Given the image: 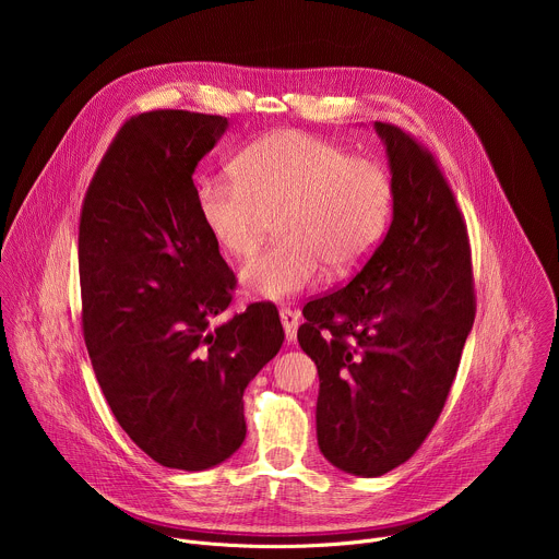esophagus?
<instances>
[{
	"instance_id": "34e87169",
	"label": "esophagus",
	"mask_w": 559,
	"mask_h": 559,
	"mask_svg": "<svg viewBox=\"0 0 559 559\" xmlns=\"http://www.w3.org/2000/svg\"><path fill=\"white\" fill-rule=\"evenodd\" d=\"M281 323H283V330H285V341L294 343L298 325H300V313L292 307H281Z\"/></svg>"
}]
</instances>
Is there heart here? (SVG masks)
<instances>
[{"label":"heart","instance_id":"b5f03b06","mask_svg":"<svg viewBox=\"0 0 559 559\" xmlns=\"http://www.w3.org/2000/svg\"><path fill=\"white\" fill-rule=\"evenodd\" d=\"M199 218L229 257L246 259L276 214V241L241 272L248 292L289 298L321 281L323 267L349 274L380 243L393 207L389 173L371 158L298 130L270 132L238 152L234 175L194 186Z\"/></svg>","mask_w":559,"mask_h":559}]
</instances>
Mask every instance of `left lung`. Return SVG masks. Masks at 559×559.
Returning a JSON list of instances; mask_svg holds the SVG:
<instances>
[{"mask_svg":"<svg viewBox=\"0 0 559 559\" xmlns=\"http://www.w3.org/2000/svg\"><path fill=\"white\" fill-rule=\"evenodd\" d=\"M386 145L393 221L341 289L302 307L316 362V433L354 475L407 462L438 423L475 318L464 216L436 156L412 132L376 121Z\"/></svg>","mask_w":559,"mask_h":559,"instance_id":"left-lung-1","label":"left lung"}]
</instances>
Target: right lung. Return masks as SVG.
Listing matches in <instances>:
<instances>
[{"label": "right lung", "mask_w": 559, "mask_h": 559, "mask_svg": "<svg viewBox=\"0 0 559 559\" xmlns=\"http://www.w3.org/2000/svg\"><path fill=\"white\" fill-rule=\"evenodd\" d=\"M225 128L190 110L126 119L79 216L82 330L99 386L130 440L183 471L243 444V391L285 341L272 302L216 323L236 276L199 218L192 175Z\"/></svg>", "instance_id": "obj_1"}]
</instances>
